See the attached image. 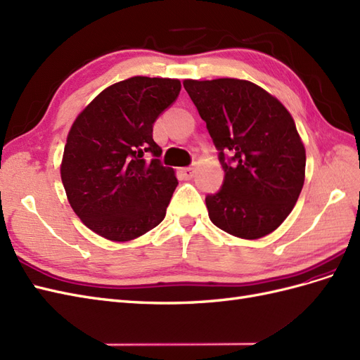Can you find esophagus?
<instances>
[{"label":"esophagus","instance_id":"obj_1","mask_svg":"<svg viewBox=\"0 0 360 360\" xmlns=\"http://www.w3.org/2000/svg\"><path fill=\"white\" fill-rule=\"evenodd\" d=\"M181 174H182L184 179H191L193 174H195V169H193V167H184V169H181Z\"/></svg>","mask_w":360,"mask_h":360}]
</instances>
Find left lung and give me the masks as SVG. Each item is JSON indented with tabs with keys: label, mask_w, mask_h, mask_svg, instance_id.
<instances>
[{
	"label": "left lung",
	"mask_w": 360,
	"mask_h": 360,
	"mask_svg": "<svg viewBox=\"0 0 360 360\" xmlns=\"http://www.w3.org/2000/svg\"><path fill=\"white\" fill-rule=\"evenodd\" d=\"M207 123L225 172L207 195L217 228L260 238L278 228L297 204L306 173V149L293 118L269 92L248 80H184Z\"/></svg>",
	"instance_id": "left-lung-1"
}]
</instances>
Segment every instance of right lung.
Instances as JSON below:
<instances>
[{"mask_svg":"<svg viewBox=\"0 0 360 360\" xmlns=\"http://www.w3.org/2000/svg\"><path fill=\"white\" fill-rule=\"evenodd\" d=\"M179 91L176 79L131 77L101 91L72 123L62 184L71 208L98 236L127 242L165 217L178 179L152 134Z\"/></svg>","mask_w":360,"mask_h":360,"instance_id":"obj_1","label":"right lung"}]
</instances>
